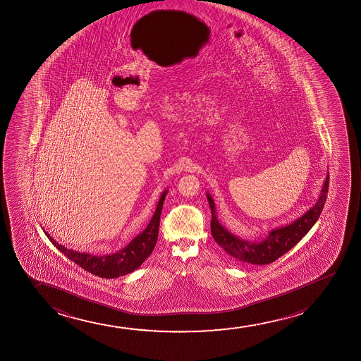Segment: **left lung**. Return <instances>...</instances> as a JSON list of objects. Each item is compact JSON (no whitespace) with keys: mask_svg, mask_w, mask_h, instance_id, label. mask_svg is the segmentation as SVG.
Here are the masks:
<instances>
[{"mask_svg":"<svg viewBox=\"0 0 361 361\" xmlns=\"http://www.w3.org/2000/svg\"><path fill=\"white\" fill-rule=\"evenodd\" d=\"M329 186V173L322 188L321 195L313 207L310 208L301 217L297 218L290 224L272 229L262 240H247L237 237L223 227L217 218V211L211 195L207 193L208 203L212 212L211 232L214 240L226 250L227 254L238 262L247 265H267L275 262L285 252L291 250L302 238L310 232L314 223L321 216L322 209L326 203V193Z\"/></svg>","mask_w":361,"mask_h":361,"instance_id":"left-lung-1","label":"left lung"}]
</instances>
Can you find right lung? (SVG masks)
<instances>
[{
    "label": "right lung",
    "instance_id": "1",
    "mask_svg": "<svg viewBox=\"0 0 361 361\" xmlns=\"http://www.w3.org/2000/svg\"><path fill=\"white\" fill-rule=\"evenodd\" d=\"M166 193H168V190H164L161 196L159 198L153 217L143 232L134 238L133 240H130L126 247L114 254L92 255L89 252H76V250L68 249L59 243L55 242L54 239L50 237L49 233L44 231L45 235L49 238L50 242L53 243V245L59 252H63L65 257H69L71 262L78 264L86 271L91 272L96 276L104 277V279L124 276L127 274L133 272L135 269H138L153 252L154 247L158 240L160 214H161L164 200L166 197Z\"/></svg>",
    "mask_w": 361,
    "mask_h": 361
}]
</instances>
